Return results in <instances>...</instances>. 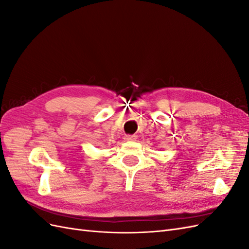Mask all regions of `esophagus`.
<instances>
[{
  "label": "esophagus",
  "instance_id": "1",
  "mask_svg": "<svg viewBox=\"0 0 249 249\" xmlns=\"http://www.w3.org/2000/svg\"><path fill=\"white\" fill-rule=\"evenodd\" d=\"M137 139V136H135V135H126L124 137L125 141H135Z\"/></svg>",
  "mask_w": 249,
  "mask_h": 249
}]
</instances>
